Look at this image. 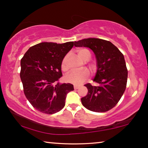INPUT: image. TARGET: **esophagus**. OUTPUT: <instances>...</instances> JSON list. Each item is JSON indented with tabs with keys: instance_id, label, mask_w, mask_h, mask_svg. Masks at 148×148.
Segmentation results:
<instances>
[{
	"instance_id": "esophagus-1",
	"label": "esophagus",
	"mask_w": 148,
	"mask_h": 148,
	"mask_svg": "<svg viewBox=\"0 0 148 148\" xmlns=\"http://www.w3.org/2000/svg\"><path fill=\"white\" fill-rule=\"evenodd\" d=\"M79 87H80V86H78V85H76V84L74 85V88L75 89V90H77V89H78Z\"/></svg>"
}]
</instances>
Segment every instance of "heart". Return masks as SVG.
Listing matches in <instances>:
<instances>
[{
  "instance_id": "1",
  "label": "heart",
  "mask_w": 148,
  "mask_h": 148,
  "mask_svg": "<svg viewBox=\"0 0 148 148\" xmlns=\"http://www.w3.org/2000/svg\"><path fill=\"white\" fill-rule=\"evenodd\" d=\"M78 57L84 61H88L90 58V53L88 49L84 48H80L77 50ZM66 60H67V56L64 58L62 60L61 67L62 69L64 70H67V64H66ZM94 69V68H92ZM89 77V72L87 70H82L80 71H70L65 76V80L68 82L72 83L74 84H80L86 80Z\"/></svg>"
}]
</instances>
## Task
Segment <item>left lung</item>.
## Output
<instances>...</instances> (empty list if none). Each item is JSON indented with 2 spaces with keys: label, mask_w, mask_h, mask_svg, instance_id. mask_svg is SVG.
<instances>
[{
  "label": "left lung",
  "mask_w": 148,
  "mask_h": 148,
  "mask_svg": "<svg viewBox=\"0 0 148 148\" xmlns=\"http://www.w3.org/2000/svg\"><path fill=\"white\" fill-rule=\"evenodd\" d=\"M74 45L92 49L97 62L93 81L99 86L84 85L88 94L81 99L82 105L97 113L109 111L118 103L126 88L128 72L123 55L111 42L101 39H84L74 41Z\"/></svg>",
  "instance_id": "left-lung-1"
}]
</instances>
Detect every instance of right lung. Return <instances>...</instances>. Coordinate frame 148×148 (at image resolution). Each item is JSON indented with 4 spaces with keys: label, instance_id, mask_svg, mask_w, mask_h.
<instances>
[{
    "label": "right lung",
    "instance_id": "add662e5",
    "mask_svg": "<svg viewBox=\"0 0 148 148\" xmlns=\"http://www.w3.org/2000/svg\"><path fill=\"white\" fill-rule=\"evenodd\" d=\"M73 46L74 41L42 42L31 47L21 60L24 94L38 111L45 114L60 111L65 106L66 95L74 90L72 84L59 82L62 60Z\"/></svg>",
    "mask_w": 148,
    "mask_h": 148
}]
</instances>
